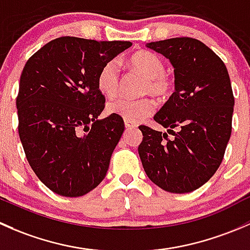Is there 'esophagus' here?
<instances>
[{
    "label": "esophagus",
    "instance_id": "34e87169",
    "mask_svg": "<svg viewBox=\"0 0 250 250\" xmlns=\"http://www.w3.org/2000/svg\"><path fill=\"white\" fill-rule=\"evenodd\" d=\"M137 124L136 123H132V122H128V120H125V127L126 128H135L137 127Z\"/></svg>",
    "mask_w": 250,
    "mask_h": 250
}]
</instances>
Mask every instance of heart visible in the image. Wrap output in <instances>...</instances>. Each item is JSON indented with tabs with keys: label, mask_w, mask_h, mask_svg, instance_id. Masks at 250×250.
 <instances>
[{
	"label": "heart",
	"mask_w": 250,
	"mask_h": 250,
	"mask_svg": "<svg viewBox=\"0 0 250 250\" xmlns=\"http://www.w3.org/2000/svg\"><path fill=\"white\" fill-rule=\"evenodd\" d=\"M130 66L146 79L144 92L158 96L166 95L171 89V83L165 77L164 62L153 53L138 51L128 60ZM97 87L100 92L107 97H114L119 91L120 76L119 65L117 60L108 61L102 66L97 74ZM155 109V104L151 100H128L117 99L108 102L106 112L110 115H117L128 122L137 123L148 118Z\"/></svg>",
	"instance_id": "obj_1"
}]
</instances>
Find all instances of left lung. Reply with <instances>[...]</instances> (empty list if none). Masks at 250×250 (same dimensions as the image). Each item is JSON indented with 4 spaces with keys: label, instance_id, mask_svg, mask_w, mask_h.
<instances>
[{
    "label": "left lung",
    "instance_id": "8db88e82",
    "mask_svg": "<svg viewBox=\"0 0 250 250\" xmlns=\"http://www.w3.org/2000/svg\"><path fill=\"white\" fill-rule=\"evenodd\" d=\"M146 47L168 59L176 90L154 115L173 138L140 126L143 168L165 191H194L215 173L230 140L235 99L228 69L212 49L195 38H169Z\"/></svg>",
    "mask_w": 250,
    "mask_h": 250
}]
</instances>
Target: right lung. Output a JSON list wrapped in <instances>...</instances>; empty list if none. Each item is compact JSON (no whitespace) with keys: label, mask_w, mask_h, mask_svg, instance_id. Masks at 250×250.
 <instances>
[{"label":"right lung","mask_w":250,"mask_h":250,"mask_svg":"<svg viewBox=\"0 0 250 250\" xmlns=\"http://www.w3.org/2000/svg\"><path fill=\"white\" fill-rule=\"evenodd\" d=\"M131 45L66 36L25 63L17 97L19 137L36 176L58 195L83 196L106 177L125 126L117 115L99 119L106 100L97 74Z\"/></svg>","instance_id":"obj_1"}]
</instances>
